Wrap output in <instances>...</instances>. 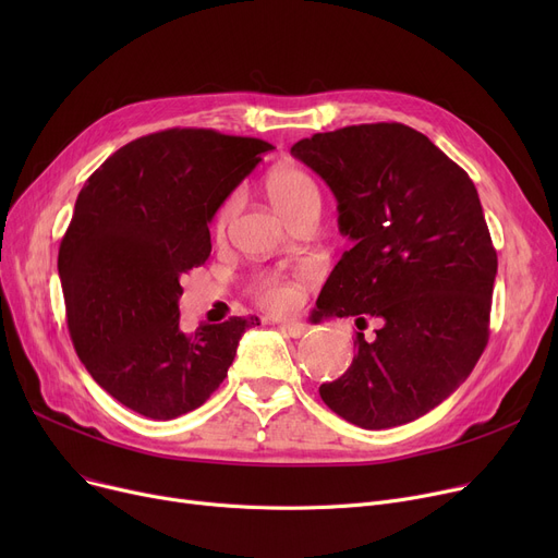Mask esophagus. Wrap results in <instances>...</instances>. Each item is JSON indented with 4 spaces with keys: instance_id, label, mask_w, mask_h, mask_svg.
I'll return each instance as SVG.
<instances>
[{
    "instance_id": "esophagus-1",
    "label": "esophagus",
    "mask_w": 558,
    "mask_h": 558,
    "mask_svg": "<svg viewBox=\"0 0 558 558\" xmlns=\"http://www.w3.org/2000/svg\"><path fill=\"white\" fill-rule=\"evenodd\" d=\"M280 328H282L289 337H294V339H301V337H305V335L310 332V326L301 324V320H280Z\"/></svg>"
}]
</instances>
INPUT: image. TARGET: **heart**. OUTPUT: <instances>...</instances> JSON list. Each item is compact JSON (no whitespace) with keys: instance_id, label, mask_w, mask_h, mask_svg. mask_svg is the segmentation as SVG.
Listing matches in <instances>:
<instances>
[{"instance_id":"b5f03b06","label":"heart","mask_w":558,"mask_h":558,"mask_svg":"<svg viewBox=\"0 0 558 558\" xmlns=\"http://www.w3.org/2000/svg\"><path fill=\"white\" fill-rule=\"evenodd\" d=\"M267 190H269L274 205L287 219L310 208V205H320V192H318L316 181L303 167H296V165H282V167L274 169L269 173ZM238 203H240V196L232 194L219 205L217 217H215L217 232L226 230V226L230 223V219L234 215V208H238ZM253 291H255V299L262 307L276 310V312L294 307L301 301L299 280H291L284 276H264L255 282Z\"/></svg>"}]
</instances>
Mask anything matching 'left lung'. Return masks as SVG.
I'll use <instances>...</instances> for the list:
<instances>
[{
  "instance_id": "left-lung-1",
  "label": "left lung",
  "mask_w": 558,
  "mask_h": 558,
  "mask_svg": "<svg viewBox=\"0 0 558 558\" xmlns=\"http://www.w3.org/2000/svg\"><path fill=\"white\" fill-rule=\"evenodd\" d=\"M337 198L353 240L316 318L383 320L357 332L348 371L318 393L364 429L412 423L471 375L488 343L497 253L475 183L423 133L398 122L316 133L291 146Z\"/></svg>"
}]
</instances>
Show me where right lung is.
<instances>
[{"label":"right lung","mask_w":558,"mask_h":558,"mask_svg":"<svg viewBox=\"0 0 558 558\" xmlns=\"http://www.w3.org/2000/svg\"><path fill=\"white\" fill-rule=\"evenodd\" d=\"M274 146L167 129L117 149L78 192L58 251L76 355L117 402L171 421L208 400L257 316L181 330V278L210 257L226 196Z\"/></svg>","instance_id":"obj_1"}]
</instances>
